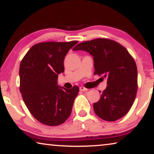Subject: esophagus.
<instances>
[{
  "instance_id": "obj_1",
  "label": "esophagus",
  "mask_w": 154,
  "mask_h": 154,
  "mask_svg": "<svg viewBox=\"0 0 154 154\" xmlns=\"http://www.w3.org/2000/svg\"><path fill=\"white\" fill-rule=\"evenodd\" d=\"M80 90L82 91V92H86V91L88 90V89H87L86 88H85L83 86L80 87Z\"/></svg>"
}]
</instances>
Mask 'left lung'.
Here are the masks:
<instances>
[{"instance_id": "left-lung-1", "label": "left lung", "mask_w": 154, "mask_h": 154, "mask_svg": "<svg viewBox=\"0 0 154 154\" xmlns=\"http://www.w3.org/2000/svg\"><path fill=\"white\" fill-rule=\"evenodd\" d=\"M73 50L92 55L94 74L107 79L106 89L93 105L96 114L108 122L123 117L132 107L137 90V70L133 57L118 42L105 38L83 42Z\"/></svg>"}]
</instances>
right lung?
I'll return each mask as SVG.
<instances>
[{
	"mask_svg": "<svg viewBox=\"0 0 154 154\" xmlns=\"http://www.w3.org/2000/svg\"><path fill=\"white\" fill-rule=\"evenodd\" d=\"M77 43L40 42L30 48L20 64L22 98L31 115L45 125H60L72 113L79 88L59 87L57 80L64 71V57Z\"/></svg>",
	"mask_w": 154,
	"mask_h": 154,
	"instance_id": "right-lung-1",
	"label": "right lung"
}]
</instances>
